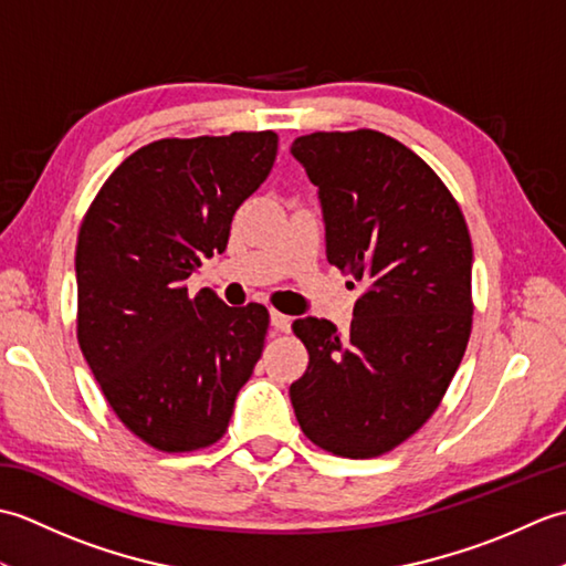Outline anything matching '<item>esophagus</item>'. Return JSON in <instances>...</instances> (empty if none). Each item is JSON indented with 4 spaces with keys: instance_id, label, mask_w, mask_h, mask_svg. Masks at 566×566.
<instances>
[{
    "instance_id": "esophagus-1",
    "label": "esophagus",
    "mask_w": 566,
    "mask_h": 566,
    "mask_svg": "<svg viewBox=\"0 0 566 566\" xmlns=\"http://www.w3.org/2000/svg\"><path fill=\"white\" fill-rule=\"evenodd\" d=\"M270 323L274 331H290L292 328V318L280 314V311H270Z\"/></svg>"
}]
</instances>
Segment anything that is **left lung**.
Segmentation results:
<instances>
[{"mask_svg":"<svg viewBox=\"0 0 566 566\" xmlns=\"http://www.w3.org/2000/svg\"><path fill=\"white\" fill-rule=\"evenodd\" d=\"M292 155L318 187L328 262L365 286L345 333L326 318L294 321L308 367L292 406L311 442L365 460L411 438L462 363L472 238L442 179L391 136L318 130Z\"/></svg>","mask_w":566,"mask_h":566,"instance_id":"obj_1","label":"left lung"}]
</instances>
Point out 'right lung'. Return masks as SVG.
I'll use <instances>...</instances> for the list:
<instances>
[{
  "instance_id": "add662e5",
  "label": "right lung",
  "mask_w": 566,
  "mask_h": 566,
  "mask_svg": "<svg viewBox=\"0 0 566 566\" xmlns=\"http://www.w3.org/2000/svg\"><path fill=\"white\" fill-rule=\"evenodd\" d=\"M274 130L163 138L116 167L80 226L77 343L118 420L150 448L223 438L270 314L187 280L223 252L233 213L268 179Z\"/></svg>"
}]
</instances>
